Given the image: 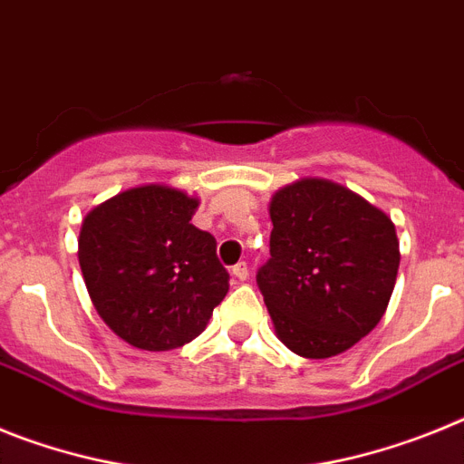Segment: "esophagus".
<instances>
[{
	"mask_svg": "<svg viewBox=\"0 0 464 464\" xmlns=\"http://www.w3.org/2000/svg\"><path fill=\"white\" fill-rule=\"evenodd\" d=\"M233 277H236L237 282H245L249 277V271H247V264H236L233 266Z\"/></svg>",
	"mask_w": 464,
	"mask_h": 464,
	"instance_id": "obj_1",
	"label": "esophagus"
}]
</instances>
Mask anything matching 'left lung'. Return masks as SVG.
<instances>
[{
  "label": "left lung",
  "instance_id": "8db88e82",
  "mask_svg": "<svg viewBox=\"0 0 464 464\" xmlns=\"http://www.w3.org/2000/svg\"><path fill=\"white\" fill-rule=\"evenodd\" d=\"M271 259L256 285L277 338L305 360L345 353L392 296L400 240L382 209L343 184L304 177L273 193Z\"/></svg>",
  "mask_w": 464,
  "mask_h": 464
}]
</instances>
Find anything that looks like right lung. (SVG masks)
Wrapping results in <instances>:
<instances>
[{"label":"right lung","instance_id":"right-lung-1","mask_svg":"<svg viewBox=\"0 0 464 464\" xmlns=\"http://www.w3.org/2000/svg\"><path fill=\"white\" fill-rule=\"evenodd\" d=\"M198 203L182 188L142 184L83 217V282L104 324L132 348H182L227 296L217 240L191 224Z\"/></svg>","mask_w":464,"mask_h":464}]
</instances>
